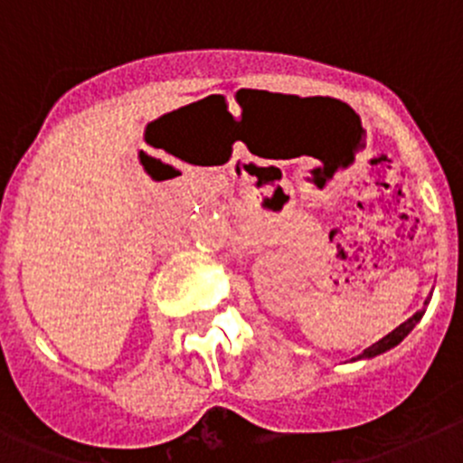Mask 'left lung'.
<instances>
[{
	"mask_svg": "<svg viewBox=\"0 0 463 463\" xmlns=\"http://www.w3.org/2000/svg\"><path fill=\"white\" fill-rule=\"evenodd\" d=\"M428 302H430V296H428V300L423 302V309H419L417 314L412 316V318H408V320L403 322V325H399V326H396L394 331H390V334H387L385 338H381V340H378V343L372 345V347H367L365 352H363L361 356H356V358H354V361H367V358L381 356V354H385V352H390V349H394L396 345H399L401 340H403L405 335H408L410 331H412L414 326H417V322H421L423 314H426V307H428Z\"/></svg>",
	"mask_w": 463,
	"mask_h": 463,
	"instance_id": "1",
	"label": "left lung"
}]
</instances>
